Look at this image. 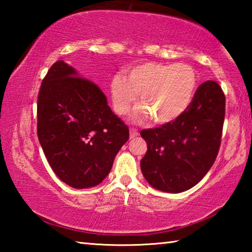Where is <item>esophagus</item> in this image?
Masks as SVG:
<instances>
[{"instance_id": "1", "label": "esophagus", "mask_w": 252, "mask_h": 252, "mask_svg": "<svg viewBox=\"0 0 252 252\" xmlns=\"http://www.w3.org/2000/svg\"><path fill=\"white\" fill-rule=\"evenodd\" d=\"M138 135H139L138 131H136L135 129H130V139H134Z\"/></svg>"}]
</instances>
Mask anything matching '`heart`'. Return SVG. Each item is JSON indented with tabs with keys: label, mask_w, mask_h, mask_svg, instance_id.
<instances>
[{
	"label": "heart",
	"mask_w": 252,
	"mask_h": 252,
	"mask_svg": "<svg viewBox=\"0 0 252 252\" xmlns=\"http://www.w3.org/2000/svg\"><path fill=\"white\" fill-rule=\"evenodd\" d=\"M197 87V73L189 64L144 62L130 67L126 76H114L110 92L118 114L127 113L139 94L142 105L132 114V120L143 122L152 118L158 125H167L188 110Z\"/></svg>",
	"instance_id": "heart-1"
}]
</instances>
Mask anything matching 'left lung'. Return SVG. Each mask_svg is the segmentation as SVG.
<instances>
[{
	"instance_id": "obj_1",
	"label": "left lung",
	"mask_w": 252,
	"mask_h": 252,
	"mask_svg": "<svg viewBox=\"0 0 252 252\" xmlns=\"http://www.w3.org/2000/svg\"><path fill=\"white\" fill-rule=\"evenodd\" d=\"M224 108L220 85L207 81L176 121L140 132L148 146L140 165L149 185L163 192L179 193L206 176L220 148Z\"/></svg>"
}]
</instances>
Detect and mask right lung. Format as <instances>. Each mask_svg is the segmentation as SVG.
Returning <instances> with one entry per match:
<instances>
[{"label":"right lung","mask_w":252,"mask_h":252,"mask_svg":"<svg viewBox=\"0 0 252 252\" xmlns=\"http://www.w3.org/2000/svg\"><path fill=\"white\" fill-rule=\"evenodd\" d=\"M37 136L51 168L75 189L104 180L129 129L103 92L64 61L51 66L37 97Z\"/></svg>","instance_id":"1"}]
</instances>
